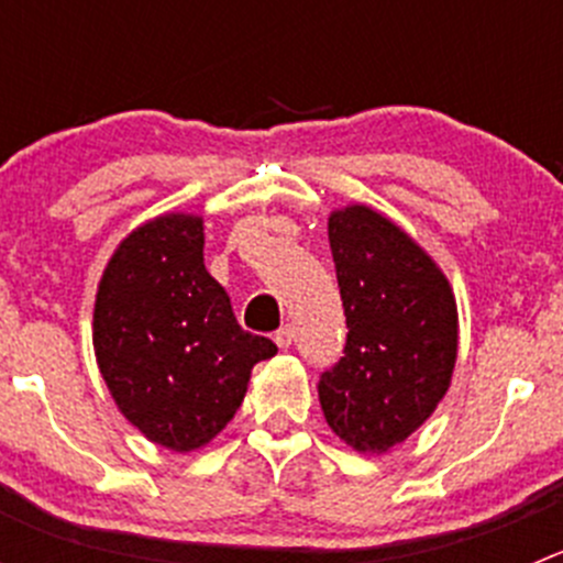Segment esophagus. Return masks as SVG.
Wrapping results in <instances>:
<instances>
[{
    "label": "esophagus",
    "instance_id": "34e87169",
    "mask_svg": "<svg viewBox=\"0 0 563 563\" xmlns=\"http://www.w3.org/2000/svg\"><path fill=\"white\" fill-rule=\"evenodd\" d=\"M275 343H277V349H291V343H294V327L291 323H286V327H280L275 332Z\"/></svg>",
    "mask_w": 563,
    "mask_h": 563
}]
</instances>
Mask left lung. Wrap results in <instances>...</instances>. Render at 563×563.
Here are the masks:
<instances>
[{
  "instance_id": "left-lung-1",
  "label": "left lung",
  "mask_w": 563,
  "mask_h": 563,
  "mask_svg": "<svg viewBox=\"0 0 563 563\" xmlns=\"http://www.w3.org/2000/svg\"><path fill=\"white\" fill-rule=\"evenodd\" d=\"M349 340L318 384L323 417L360 455H387L422 428L452 384L457 302L441 266L367 203L329 214Z\"/></svg>"
}]
</instances>
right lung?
I'll use <instances>...</instances> for the list:
<instances>
[{
	"label": "right lung",
	"instance_id": "1",
	"mask_svg": "<svg viewBox=\"0 0 563 563\" xmlns=\"http://www.w3.org/2000/svg\"><path fill=\"white\" fill-rule=\"evenodd\" d=\"M92 345L122 417L179 455L234 419L253 365L277 354L236 323L192 212L157 214L119 242L98 283Z\"/></svg>",
	"mask_w": 563,
	"mask_h": 563
}]
</instances>
